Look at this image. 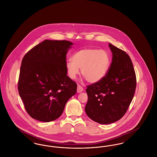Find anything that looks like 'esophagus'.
Instances as JSON below:
<instances>
[{
	"instance_id": "esophagus-1",
	"label": "esophagus",
	"mask_w": 157,
	"mask_h": 157,
	"mask_svg": "<svg viewBox=\"0 0 157 157\" xmlns=\"http://www.w3.org/2000/svg\"><path fill=\"white\" fill-rule=\"evenodd\" d=\"M82 91H83V88L82 87V86L78 85V87H77V92L78 93H80Z\"/></svg>"
}]
</instances>
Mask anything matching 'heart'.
<instances>
[{
	"label": "heart",
	"instance_id": "heart-1",
	"mask_svg": "<svg viewBox=\"0 0 157 157\" xmlns=\"http://www.w3.org/2000/svg\"><path fill=\"white\" fill-rule=\"evenodd\" d=\"M110 57L104 50L83 49L74 54L67 60L66 69L70 78L74 79L79 73L90 83L100 81L106 74L110 65Z\"/></svg>",
	"mask_w": 157,
	"mask_h": 157
}]
</instances>
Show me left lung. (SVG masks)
I'll use <instances>...</instances> for the list:
<instances>
[{"label":"left lung","mask_w":157,"mask_h":157,"mask_svg":"<svg viewBox=\"0 0 157 157\" xmlns=\"http://www.w3.org/2000/svg\"><path fill=\"white\" fill-rule=\"evenodd\" d=\"M112 60L108 71L99 82L88 85L85 112L91 120L109 124L120 120L134 98L136 78L129 55L109 44Z\"/></svg>","instance_id":"8db88e82"}]
</instances>
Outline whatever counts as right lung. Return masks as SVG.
<instances>
[{
    "label": "right lung",
    "instance_id": "right-lung-1",
    "mask_svg": "<svg viewBox=\"0 0 157 157\" xmlns=\"http://www.w3.org/2000/svg\"><path fill=\"white\" fill-rule=\"evenodd\" d=\"M72 45L67 40H45L23 58L17 88L32 118L46 122L56 120L76 94L77 84L66 69L67 51Z\"/></svg>",
    "mask_w": 157,
    "mask_h": 157
}]
</instances>
